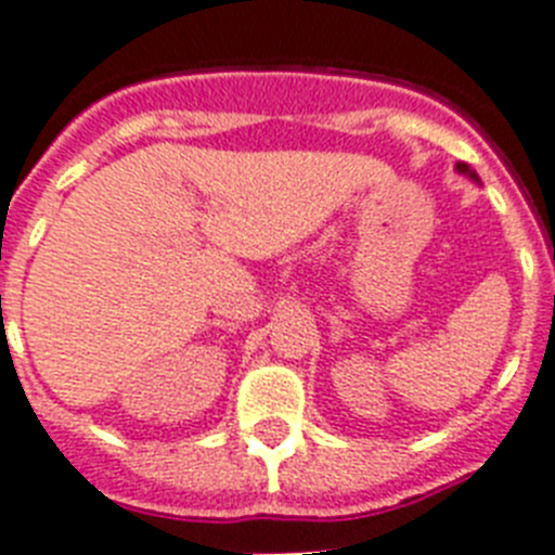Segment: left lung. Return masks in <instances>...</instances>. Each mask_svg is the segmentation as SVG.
<instances>
[{"instance_id":"obj_1","label":"left lung","mask_w":555,"mask_h":555,"mask_svg":"<svg viewBox=\"0 0 555 555\" xmlns=\"http://www.w3.org/2000/svg\"><path fill=\"white\" fill-rule=\"evenodd\" d=\"M457 169H460V171H468V166H465V163H460ZM472 177H474V175H472Z\"/></svg>"}]
</instances>
